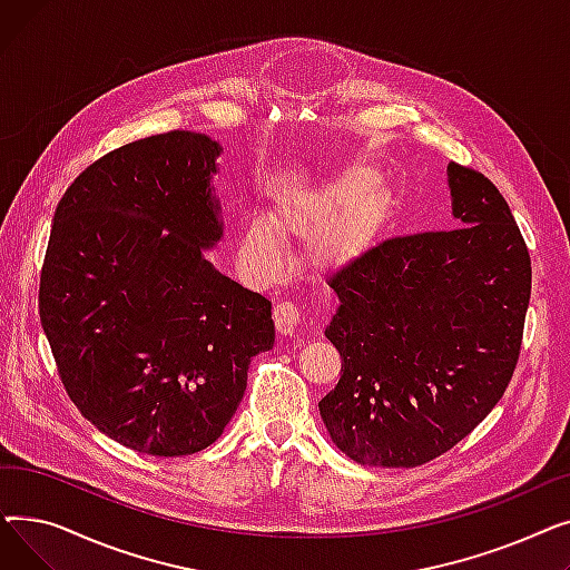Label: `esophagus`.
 Here are the masks:
<instances>
[{"label": "esophagus", "mask_w": 570, "mask_h": 570, "mask_svg": "<svg viewBox=\"0 0 570 570\" xmlns=\"http://www.w3.org/2000/svg\"><path fill=\"white\" fill-rule=\"evenodd\" d=\"M275 323L279 327V333L295 335L297 325H301V307L291 301H279L275 305Z\"/></svg>", "instance_id": "1"}]
</instances>
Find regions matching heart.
<instances>
[{"label":"heart","instance_id":"heart-1","mask_svg":"<svg viewBox=\"0 0 570 570\" xmlns=\"http://www.w3.org/2000/svg\"><path fill=\"white\" fill-rule=\"evenodd\" d=\"M370 179V173H346L340 177V183L327 189V198H351L361 194ZM286 254V235L279 222L267 213H256L249 217L245 224L243 243H239V256H243L247 273L258 282L273 279L284 269Z\"/></svg>","mask_w":570,"mask_h":570}]
</instances>
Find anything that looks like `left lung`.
I'll list each match as a JSON object with an SVG mask.
<instances>
[{
    "label": "left lung",
    "instance_id": "left-lung-1",
    "mask_svg": "<svg viewBox=\"0 0 570 570\" xmlns=\"http://www.w3.org/2000/svg\"><path fill=\"white\" fill-rule=\"evenodd\" d=\"M453 230L393 235L327 279L340 305L325 337L342 355L318 402L340 451L365 466H417L460 443L513 376L531 261L490 179L451 164Z\"/></svg>",
    "mask_w": 570,
    "mask_h": 570
}]
</instances>
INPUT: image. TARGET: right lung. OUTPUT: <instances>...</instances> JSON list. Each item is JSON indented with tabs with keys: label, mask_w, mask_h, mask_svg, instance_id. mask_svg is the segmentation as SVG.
Masks as SVG:
<instances>
[{
	"label": "right lung",
	"mask_w": 570,
	"mask_h": 570,
	"mask_svg": "<svg viewBox=\"0 0 570 570\" xmlns=\"http://www.w3.org/2000/svg\"><path fill=\"white\" fill-rule=\"evenodd\" d=\"M219 140L149 136L76 177L59 200L39 312L69 397L136 453L215 443L275 346L273 305L207 261L224 239Z\"/></svg>",
	"instance_id": "add662e5"
}]
</instances>
